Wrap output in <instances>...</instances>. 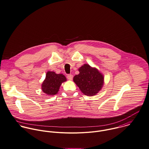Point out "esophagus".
Segmentation results:
<instances>
[{
	"instance_id": "34e87169",
	"label": "esophagus",
	"mask_w": 149,
	"mask_h": 149,
	"mask_svg": "<svg viewBox=\"0 0 149 149\" xmlns=\"http://www.w3.org/2000/svg\"><path fill=\"white\" fill-rule=\"evenodd\" d=\"M72 78H73V75L71 74H69L67 75V78L70 81H71L72 79Z\"/></svg>"
}]
</instances>
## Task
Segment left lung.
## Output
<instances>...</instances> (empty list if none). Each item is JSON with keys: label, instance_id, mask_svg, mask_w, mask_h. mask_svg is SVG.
<instances>
[{"label": "left lung", "instance_id": "1", "mask_svg": "<svg viewBox=\"0 0 149 149\" xmlns=\"http://www.w3.org/2000/svg\"><path fill=\"white\" fill-rule=\"evenodd\" d=\"M79 74L74 76L73 81L83 94L94 96L99 93L104 85V76L95 67L84 64L79 68Z\"/></svg>", "mask_w": 149, "mask_h": 149}]
</instances>
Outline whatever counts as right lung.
<instances>
[{"mask_svg":"<svg viewBox=\"0 0 149 149\" xmlns=\"http://www.w3.org/2000/svg\"><path fill=\"white\" fill-rule=\"evenodd\" d=\"M67 81L66 77L62 74H56L54 71H47L45 79L42 84V90L47 95H55L59 90L62 83Z\"/></svg>","mask_w":149,"mask_h":149,"instance_id":"obj_1","label":"right lung"}]
</instances>
